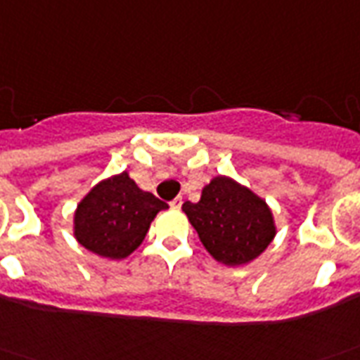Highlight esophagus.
I'll list each match as a JSON object with an SVG mask.
<instances>
[{"label": "esophagus", "mask_w": 360, "mask_h": 360, "mask_svg": "<svg viewBox=\"0 0 360 360\" xmlns=\"http://www.w3.org/2000/svg\"><path fill=\"white\" fill-rule=\"evenodd\" d=\"M169 205H172V208H181V205H183V198H181V197L173 198Z\"/></svg>", "instance_id": "obj_1"}]
</instances>
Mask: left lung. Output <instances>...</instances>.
<instances>
[{"label": "left lung", "instance_id": "1", "mask_svg": "<svg viewBox=\"0 0 360 360\" xmlns=\"http://www.w3.org/2000/svg\"><path fill=\"white\" fill-rule=\"evenodd\" d=\"M183 210L206 251L230 267L259 257L276 233L267 202L224 175L202 188L198 202L187 200Z\"/></svg>", "mask_w": 360, "mask_h": 360}]
</instances>
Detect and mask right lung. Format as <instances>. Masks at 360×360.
<instances>
[{
  "mask_svg": "<svg viewBox=\"0 0 360 360\" xmlns=\"http://www.w3.org/2000/svg\"><path fill=\"white\" fill-rule=\"evenodd\" d=\"M165 208L163 200L142 191L122 172L82 198L74 214V236L91 253L124 259L144 241L155 214Z\"/></svg>",
  "mask_w": 360,
  "mask_h": 360,
  "instance_id": "obj_1",
  "label": "right lung"
}]
</instances>
